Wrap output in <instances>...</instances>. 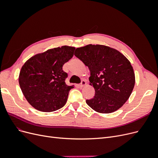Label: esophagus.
Segmentation results:
<instances>
[{"instance_id":"esophagus-1","label":"esophagus","mask_w":158,"mask_h":158,"mask_svg":"<svg viewBox=\"0 0 158 158\" xmlns=\"http://www.w3.org/2000/svg\"><path fill=\"white\" fill-rule=\"evenodd\" d=\"M86 85V82L85 80H83V81H81V83L79 84V86L82 88V87L85 86Z\"/></svg>"}]
</instances>
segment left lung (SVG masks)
<instances>
[{"mask_svg": "<svg viewBox=\"0 0 158 158\" xmlns=\"http://www.w3.org/2000/svg\"><path fill=\"white\" fill-rule=\"evenodd\" d=\"M74 55L90 71L89 81L95 95L86 101L87 105L102 114L118 110L128 99L135 85L130 61L117 50L99 44L77 48Z\"/></svg>", "mask_w": 158, "mask_h": 158, "instance_id": "8db88e82", "label": "left lung"}]
</instances>
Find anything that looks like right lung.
I'll list each match as a JSON object with an SVG mask.
<instances>
[{
    "mask_svg": "<svg viewBox=\"0 0 158 158\" xmlns=\"http://www.w3.org/2000/svg\"><path fill=\"white\" fill-rule=\"evenodd\" d=\"M75 47L63 46L36 54L20 70L19 83L25 98L35 109L50 112L64 106L68 93L73 86H68L64 64L72 59Z\"/></svg>",
    "mask_w": 158,
    "mask_h": 158,
    "instance_id": "obj_1",
    "label": "right lung"
}]
</instances>
